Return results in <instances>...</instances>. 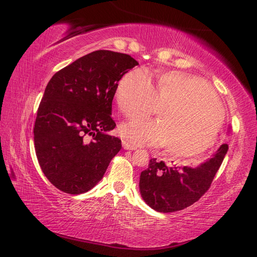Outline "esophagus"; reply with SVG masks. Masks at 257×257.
I'll return each mask as SVG.
<instances>
[{
  "instance_id": "1",
  "label": "esophagus",
  "mask_w": 257,
  "mask_h": 257,
  "mask_svg": "<svg viewBox=\"0 0 257 257\" xmlns=\"http://www.w3.org/2000/svg\"><path fill=\"white\" fill-rule=\"evenodd\" d=\"M122 147L124 150H129V151H135V150H137V147L136 146H134V145H132V144H129L128 142H125V141H123L122 142Z\"/></svg>"
}]
</instances>
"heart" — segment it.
<instances>
[{"mask_svg":"<svg viewBox=\"0 0 257 257\" xmlns=\"http://www.w3.org/2000/svg\"><path fill=\"white\" fill-rule=\"evenodd\" d=\"M115 101L128 118L150 115L164 107L161 120L133 119L121 125L120 133L135 145H165L167 153L176 158L203 154L224 122V108L211 86L179 71L160 75L154 87L149 73L134 69L120 79Z\"/></svg>","mask_w":257,"mask_h":257,"instance_id":"b5f03b06","label":"heart"}]
</instances>
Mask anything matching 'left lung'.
Returning a JSON list of instances; mask_svg holds the SVG:
<instances>
[{"mask_svg":"<svg viewBox=\"0 0 257 257\" xmlns=\"http://www.w3.org/2000/svg\"><path fill=\"white\" fill-rule=\"evenodd\" d=\"M228 152L220 146L215 155L197 167H168L163 161L151 159L149 168L141 173L139 190L153 210L162 213L184 210L206 193Z\"/></svg>","mask_w":257,"mask_h":257,"instance_id":"1","label":"left lung"}]
</instances>
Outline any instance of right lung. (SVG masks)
Here are the masks:
<instances>
[{"label": "right lung", "mask_w": 257, "mask_h": 257, "mask_svg": "<svg viewBox=\"0 0 257 257\" xmlns=\"http://www.w3.org/2000/svg\"><path fill=\"white\" fill-rule=\"evenodd\" d=\"M132 56L99 50L51 78L37 110L34 143L42 171L67 194L92 189L102 179L121 141L107 132L116 86L137 66Z\"/></svg>", "instance_id": "add662e5"}]
</instances>
